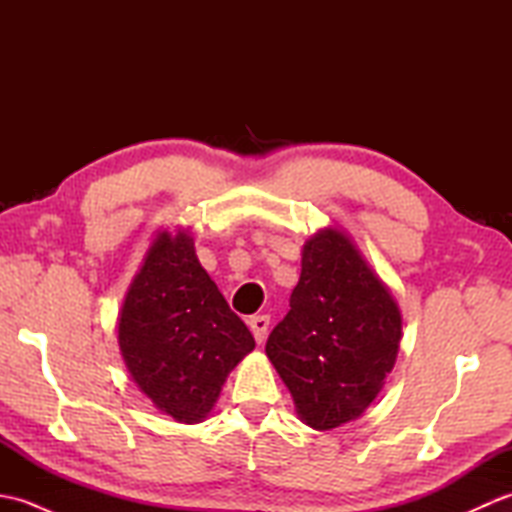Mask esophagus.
<instances>
[{
    "instance_id": "1",
    "label": "esophagus",
    "mask_w": 512,
    "mask_h": 512,
    "mask_svg": "<svg viewBox=\"0 0 512 512\" xmlns=\"http://www.w3.org/2000/svg\"><path fill=\"white\" fill-rule=\"evenodd\" d=\"M248 325H250V330H253L255 341L264 343L266 334H268V325H270V319L266 317V314H255V317H250Z\"/></svg>"
}]
</instances>
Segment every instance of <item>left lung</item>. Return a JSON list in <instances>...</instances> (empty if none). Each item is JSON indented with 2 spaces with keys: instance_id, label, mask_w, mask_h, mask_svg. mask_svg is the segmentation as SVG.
<instances>
[{
  "instance_id": "left-lung-1",
  "label": "left lung",
  "mask_w": 512,
  "mask_h": 512,
  "mask_svg": "<svg viewBox=\"0 0 512 512\" xmlns=\"http://www.w3.org/2000/svg\"><path fill=\"white\" fill-rule=\"evenodd\" d=\"M402 334L398 303L345 233L323 228L301 255L290 310L266 354L299 418L328 431L372 405L394 369Z\"/></svg>"
}]
</instances>
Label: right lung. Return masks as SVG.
<instances>
[{
  "mask_svg": "<svg viewBox=\"0 0 512 512\" xmlns=\"http://www.w3.org/2000/svg\"><path fill=\"white\" fill-rule=\"evenodd\" d=\"M118 345L138 389L178 422H202L255 339L198 262L187 231L158 233L129 286Z\"/></svg>",
  "mask_w": 512,
  "mask_h": 512,
  "instance_id": "1",
  "label": "right lung"
}]
</instances>
